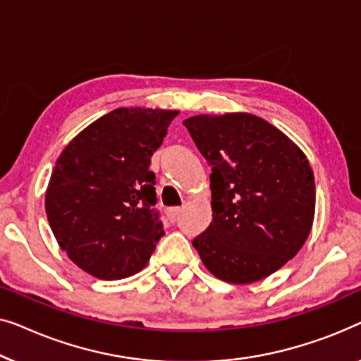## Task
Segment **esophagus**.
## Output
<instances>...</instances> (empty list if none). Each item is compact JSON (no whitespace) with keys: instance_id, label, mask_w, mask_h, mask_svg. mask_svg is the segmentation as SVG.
Wrapping results in <instances>:
<instances>
[{"instance_id":"obj_1","label":"esophagus","mask_w":361,"mask_h":361,"mask_svg":"<svg viewBox=\"0 0 361 361\" xmlns=\"http://www.w3.org/2000/svg\"><path fill=\"white\" fill-rule=\"evenodd\" d=\"M180 212H181V207H171V209H169V219L171 222H175L176 219H178Z\"/></svg>"}]
</instances>
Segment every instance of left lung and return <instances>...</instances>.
I'll return each instance as SVG.
<instances>
[{"label": "left lung", "instance_id": "1", "mask_svg": "<svg viewBox=\"0 0 361 361\" xmlns=\"http://www.w3.org/2000/svg\"><path fill=\"white\" fill-rule=\"evenodd\" d=\"M211 166L212 222L192 247L216 278L260 281L301 250L316 211L314 173L280 129L248 113L183 121Z\"/></svg>", "mask_w": 361, "mask_h": 361}]
</instances>
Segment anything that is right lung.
<instances>
[{"instance_id": "obj_1", "label": "right lung", "mask_w": 361, "mask_h": 361, "mask_svg": "<svg viewBox=\"0 0 361 361\" xmlns=\"http://www.w3.org/2000/svg\"><path fill=\"white\" fill-rule=\"evenodd\" d=\"M178 111L118 108L83 129L55 161L45 212L60 248L99 280H123L150 260L164 226L150 157Z\"/></svg>"}]
</instances>
